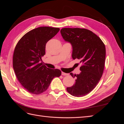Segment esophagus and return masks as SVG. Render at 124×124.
Masks as SVG:
<instances>
[{"mask_svg":"<svg viewBox=\"0 0 124 124\" xmlns=\"http://www.w3.org/2000/svg\"><path fill=\"white\" fill-rule=\"evenodd\" d=\"M62 76H68V75H69V74L65 73V72H62Z\"/></svg>","mask_w":124,"mask_h":124,"instance_id":"1","label":"esophagus"}]
</instances>
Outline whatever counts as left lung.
<instances>
[{
    "label": "left lung",
    "instance_id": "left-lung-1",
    "mask_svg": "<svg viewBox=\"0 0 124 124\" xmlns=\"http://www.w3.org/2000/svg\"><path fill=\"white\" fill-rule=\"evenodd\" d=\"M62 38L72 46V57L80 61L82 66L78 74L70 73L76 83L67 91L74 97L87 95L95 88L102 76L106 47L98 36L87 29L63 28L61 30Z\"/></svg>",
    "mask_w": 124,
    "mask_h": 124
}]
</instances>
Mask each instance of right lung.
Masks as SVG:
<instances>
[{"label":"right lung","mask_w":124,"mask_h":124,"mask_svg":"<svg viewBox=\"0 0 124 124\" xmlns=\"http://www.w3.org/2000/svg\"><path fill=\"white\" fill-rule=\"evenodd\" d=\"M59 28L40 27L26 33L18 41L13 56V67L18 81L29 93L39 95L47 90L52 80L61 71L48 68L40 62L46 54V43L59 31Z\"/></svg>","instance_id":"1"}]
</instances>
